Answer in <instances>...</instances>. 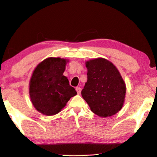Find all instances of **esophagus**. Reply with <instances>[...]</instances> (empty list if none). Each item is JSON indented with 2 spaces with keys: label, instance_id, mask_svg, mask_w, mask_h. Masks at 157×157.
<instances>
[{
  "label": "esophagus",
  "instance_id": "obj_1",
  "mask_svg": "<svg viewBox=\"0 0 157 157\" xmlns=\"http://www.w3.org/2000/svg\"><path fill=\"white\" fill-rule=\"evenodd\" d=\"M75 90H76V91H77V92H78V94H80V93H81V90H82V88H81L80 87H77V88H75Z\"/></svg>",
  "mask_w": 157,
  "mask_h": 157
}]
</instances>
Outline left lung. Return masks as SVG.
<instances>
[{
    "label": "left lung",
    "instance_id": "1",
    "mask_svg": "<svg viewBox=\"0 0 157 157\" xmlns=\"http://www.w3.org/2000/svg\"><path fill=\"white\" fill-rule=\"evenodd\" d=\"M88 80L82 96L91 111L101 117L114 115L125 101L126 86L117 68L104 58L86 61Z\"/></svg>",
    "mask_w": 157,
    "mask_h": 157
}]
</instances>
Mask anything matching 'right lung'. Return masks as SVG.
<instances>
[{
  "label": "right lung",
  "instance_id": "obj_1",
  "mask_svg": "<svg viewBox=\"0 0 157 157\" xmlns=\"http://www.w3.org/2000/svg\"><path fill=\"white\" fill-rule=\"evenodd\" d=\"M69 60L49 57L36 66L29 84V94L34 108L42 114H57L69 99L77 94L63 75Z\"/></svg>",
  "mask_w": 157,
  "mask_h": 157
}]
</instances>
